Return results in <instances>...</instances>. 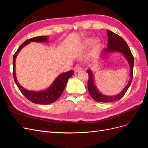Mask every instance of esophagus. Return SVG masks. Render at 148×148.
<instances>
[{"label": "esophagus", "instance_id": "1", "mask_svg": "<svg viewBox=\"0 0 148 148\" xmlns=\"http://www.w3.org/2000/svg\"><path fill=\"white\" fill-rule=\"evenodd\" d=\"M82 67L81 66H78V65H77L76 66L75 68H74V71H75V73H78V71H81L82 70Z\"/></svg>", "mask_w": 148, "mask_h": 148}]
</instances>
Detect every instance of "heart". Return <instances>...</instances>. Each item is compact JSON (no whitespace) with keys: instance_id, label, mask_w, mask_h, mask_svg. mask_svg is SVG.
Returning a JSON list of instances; mask_svg holds the SVG:
<instances>
[{"instance_id":"heart-1","label":"heart","mask_w":148,"mask_h":148,"mask_svg":"<svg viewBox=\"0 0 148 148\" xmlns=\"http://www.w3.org/2000/svg\"><path fill=\"white\" fill-rule=\"evenodd\" d=\"M92 45V53L91 55H94L96 53L101 46V43L99 40H95L92 38H87L84 40L82 44V47L84 48H88Z\"/></svg>"}]
</instances>
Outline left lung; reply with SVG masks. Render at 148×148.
Masks as SVG:
<instances>
[{"instance_id":"obj_1","label":"left lung","mask_w":148,"mask_h":148,"mask_svg":"<svg viewBox=\"0 0 148 148\" xmlns=\"http://www.w3.org/2000/svg\"><path fill=\"white\" fill-rule=\"evenodd\" d=\"M107 36H108V43H107L108 44H107V47L102 50L101 57L102 58H105L108 53L112 52H119L122 53L128 63L130 70V80L127 86L123 88L121 92L115 96H107L103 95L98 90L96 84H95V82H94L93 73L92 71L89 69L87 70V72L89 75V79L88 82V89L89 92L94 100L101 102H111L120 100L124 96L125 92H127L128 88L130 86L133 73L134 58L128 44L120 36L110 30L107 29Z\"/></svg>"}]
</instances>
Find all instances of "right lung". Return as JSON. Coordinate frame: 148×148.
Wrapping results in <instances>:
<instances>
[{
  "instance_id": "1",
  "label": "right lung",
  "mask_w": 148,
  "mask_h": 148,
  "mask_svg": "<svg viewBox=\"0 0 148 148\" xmlns=\"http://www.w3.org/2000/svg\"><path fill=\"white\" fill-rule=\"evenodd\" d=\"M31 42H47V36H41L29 39L25 41L18 49V50L15 53L13 58V78L18 88H19L21 93L27 98V99L35 104H49L57 101L62 95L68 79L74 74V71L70 70L67 72L62 73L58 76L56 79L53 81L52 84L47 89L43 91H29L20 86L18 82L15 74V59L18 53L21 51V49L25 47Z\"/></svg>"
}]
</instances>
